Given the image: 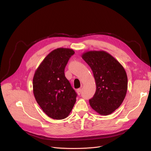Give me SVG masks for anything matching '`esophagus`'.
Returning a JSON list of instances; mask_svg holds the SVG:
<instances>
[{
	"label": "esophagus",
	"instance_id": "esophagus-1",
	"mask_svg": "<svg viewBox=\"0 0 151 151\" xmlns=\"http://www.w3.org/2000/svg\"><path fill=\"white\" fill-rule=\"evenodd\" d=\"M76 92H77L78 95H79L81 93V92H82V88H78V89L76 90Z\"/></svg>",
	"mask_w": 151,
	"mask_h": 151
}]
</instances>
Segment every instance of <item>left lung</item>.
Masks as SVG:
<instances>
[{"instance_id":"1","label":"left lung","mask_w":151,"mask_h":151,"mask_svg":"<svg viewBox=\"0 0 151 151\" xmlns=\"http://www.w3.org/2000/svg\"><path fill=\"white\" fill-rule=\"evenodd\" d=\"M91 68L96 89L89 99L92 108L101 115L114 112L122 104L127 90V76L116 59L104 51H89L82 55Z\"/></svg>"}]
</instances>
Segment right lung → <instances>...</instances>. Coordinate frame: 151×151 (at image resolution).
I'll return each instance as SVG.
<instances>
[{
    "mask_svg": "<svg viewBox=\"0 0 151 151\" xmlns=\"http://www.w3.org/2000/svg\"><path fill=\"white\" fill-rule=\"evenodd\" d=\"M74 53L70 48L53 50L44 58L34 75L35 99L44 113L53 119L67 117L76 102L77 93L64 74L65 67Z\"/></svg>",
    "mask_w": 151,
    "mask_h": 151,
    "instance_id": "right-lung-1",
    "label": "right lung"
}]
</instances>
